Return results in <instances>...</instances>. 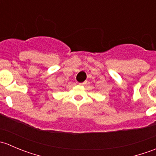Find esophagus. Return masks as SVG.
<instances>
[{"instance_id":"esophagus-1","label":"esophagus","mask_w":156,"mask_h":156,"mask_svg":"<svg viewBox=\"0 0 156 156\" xmlns=\"http://www.w3.org/2000/svg\"><path fill=\"white\" fill-rule=\"evenodd\" d=\"M86 83H87V81H84V82L82 83H79V85H84V84H86Z\"/></svg>"}]
</instances>
